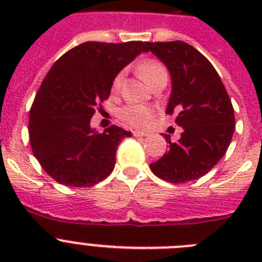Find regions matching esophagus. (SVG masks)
I'll use <instances>...</instances> for the list:
<instances>
[{"mask_svg": "<svg viewBox=\"0 0 262 262\" xmlns=\"http://www.w3.org/2000/svg\"><path fill=\"white\" fill-rule=\"evenodd\" d=\"M133 135L136 136V138H139V136H147V133H143V131H138V129H136V131H134L133 133Z\"/></svg>", "mask_w": 262, "mask_h": 262, "instance_id": "1", "label": "esophagus"}]
</instances>
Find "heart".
<instances>
[{
	"instance_id": "heart-1",
	"label": "heart",
	"mask_w": 262,
	"mask_h": 262,
	"mask_svg": "<svg viewBox=\"0 0 262 262\" xmlns=\"http://www.w3.org/2000/svg\"><path fill=\"white\" fill-rule=\"evenodd\" d=\"M166 73L165 68L157 60H145L139 66V75L147 84H151L157 76ZM123 82V72H119L113 80V92H119ZM154 117V111L145 105H128L120 111V118L134 127H145Z\"/></svg>"
}]
</instances>
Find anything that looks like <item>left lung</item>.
<instances>
[{
  "instance_id": "left-lung-1",
  "label": "left lung",
  "mask_w": 262,
  "mask_h": 262,
  "mask_svg": "<svg viewBox=\"0 0 262 262\" xmlns=\"http://www.w3.org/2000/svg\"><path fill=\"white\" fill-rule=\"evenodd\" d=\"M164 62L172 78V93L166 114H177L176 123L184 128L178 142L149 165L157 177L181 184L210 172L224 156L235 131L231 99L211 62L185 41H147Z\"/></svg>"
}]
</instances>
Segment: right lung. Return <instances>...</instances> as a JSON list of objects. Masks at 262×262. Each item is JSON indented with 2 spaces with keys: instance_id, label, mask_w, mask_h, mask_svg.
I'll return each mask as SVG.
<instances>
[{
  "instance_id": "1",
  "label": "right lung",
  "mask_w": 262,
  "mask_h": 262,
  "mask_svg": "<svg viewBox=\"0 0 262 262\" xmlns=\"http://www.w3.org/2000/svg\"><path fill=\"white\" fill-rule=\"evenodd\" d=\"M145 45L85 41L51 67L30 110L29 136L32 154L56 182L90 187L113 172L118 145L131 133L113 124L98 134L90 120L115 76Z\"/></svg>"
}]
</instances>
